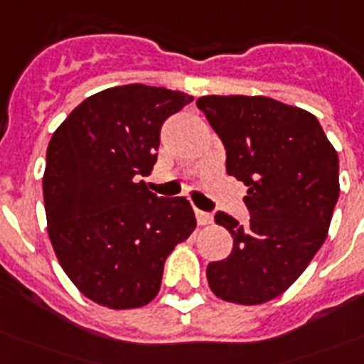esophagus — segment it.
<instances>
[{"label": "esophagus", "instance_id": "obj_1", "mask_svg": "<svg viewBox=\"0 0 364 364\" xmlns=\"http://www.w3.org/2000/svg\"><path fill=\"white\" fill-rule=\"evenodd\" d=\"M211 219H213V217H211L208 211L196 210V223H198V227H205V225H210Z\"/></svg>", "mask_w": 364, "mask_h": 364}]
</instances>
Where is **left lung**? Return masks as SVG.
I'll return each instance as SVG.
<instances>
[{"label": "left lung", "instance_id": "obj_1", "mask_svg": "<svg viewBox=\"0 0 364 364\" xmlns=\"http://www.w3.org/2000/svg\"><path fill=\"white\" fill-rule=\"evenodd\" d=\"M198 109L227 149V171L247 185L251 219L219 211L232 253L208 264L215 296L264 304L293 285L323 245L340 194L338 154L308 111L266 96H202Z\"/></svg>", "mask_w": 364, "mask_h": 364}]
</instances>
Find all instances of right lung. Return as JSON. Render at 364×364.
<instances>
[{
	"mask_svg": "<svg viewBox=\"0 0 364 364\" xmlns=\"http://www.w3.org/2000/svg\"><path fill=\"white\" fill-rule=\"evenodd\" d=\"M191 102L139 82L105 88L77 105L48 141V238L68 277L96 304H149L171 249L196 228L187 198H159L139 181L156 162L162 122Z\"/></svg>",
	"mask_w": 364,
	"mask_h": 364,
	"instance_id": "1",
	"label": "right lung"
}]
</instances>
